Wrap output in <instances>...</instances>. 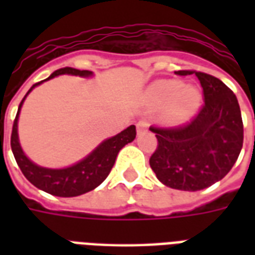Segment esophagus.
Masks as SVG:
<instances>
[{
	"label": "esophagus",
	"mask_w": 255,
	"mask_h": 255,
	"mask_svg": "<svg viewBox=\"0 0 255 255\" xmlns=\"http://www.w3.org/2000/svg\"><path fill=\"white\" fill-rule=\"evenodd\" d=\"M147 128H149V122H147V120H140V122L136 124V129H138L139 133L147 131Z\"/></svg>",
	"instance_id": "1"
}]
</instances>
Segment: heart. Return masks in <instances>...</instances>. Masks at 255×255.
Listing matches in <instances>:
<instances>
[{"mask_svg": "<svg viewBox=\"0 0 255 255\" xmlns=\"http://www.w3.org/2000/svg\"><path fill=\"white\" fill-rule=\"evenodd\" d=\"M147 98L155 106L169 104L166 117L172 123L188 120L199 105V94L192 87H182L177 80L155 82L147 91Z\"/></svg>", "mask_w": 255, "mask_h": 255, "instance_id": "1", "label": "heart"}]
</instances>
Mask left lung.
I'll return each instance as SVG.
<instances>
[{"instance_id":"1","label":"left lung","mask_w":255,"mask_h":255,"mask_svg":"<svg viewBox=\"0 0 255 255\" xmlns=\"http://www.w3.org/2000/svg\"><path fill=\"white\" fill-rule=\"evenodd\" d=\"M175 73L197 76L203 105L186 124L150 127L157 149L149 162L157 179L168 187L198 191L221 180L238 160L243 146L241 108L236 95L220 79L198 71Z\"/></svg>"}]
</instances>
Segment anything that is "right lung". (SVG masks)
<instances>
[{"instance_id":"add662e5","label":"right lung","mask_w":255,"mask_h":255,"mask_svg":"<svg viewBox=\"0 0 255 255\" xmlns=\"http://www.w3.org/2000/svg\"><path fill=\"white\" fill-rule=\"evenodd\" d=\"M61 73L90 76L93 72L65 67L54 71L46 80L54 78V76H58ZM42 82L34 84L28 90V93L35 86L41 84ZM28 93L25 94V97L28 95ZM24 98L20 102L17 115H16V119L13 122L12 135H10V147H12V151H13L14 160H16L17 165L23 172V175L27 177V180L32 183L35 187L41 188L42 191L49 192V194L56 195V197H78V195L86 194V192L94 190L95 187H98L101 183L108 177L109 172L115 165V161H116L119 151L126 144L132 142L135 139V135H136L135 126H129L127 129L117 133L116 136L104 140L91 154L87 155L84 160L75 164V165L69 166V168H64V169L42 168V166H38L34 162H31L25 157L21 147H20L19 136H17V117H19L20 108L24 102Z\"/></svg>"}]
</instances>
